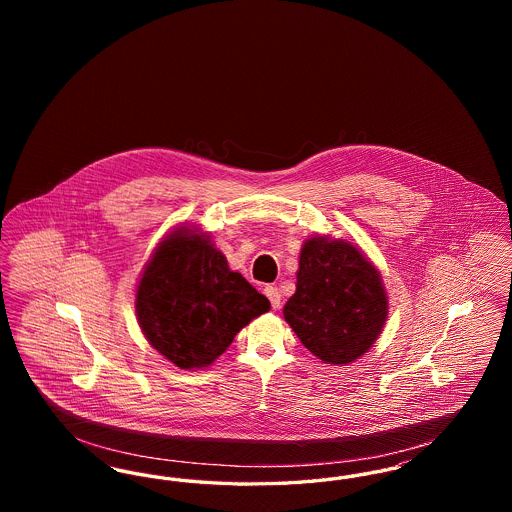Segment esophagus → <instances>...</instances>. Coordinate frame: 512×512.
Masks as SVG:
<instances>
[{"label": "esophagus", "instance_id": "obj_1", "mask_svg": "<svg viewBox=\"0 0 512 512\" xmlns=\"http://www.w3.org/2000/svg\"><path fill=\"white\" fill-rule=\"evenodd\" d=\"M265 295H267L272 309H280V305H282V293H280V290H278L276 286H267V288H265Z\"/></svg>", "mask_w": 512, "mask_h": 512}]
</instances>
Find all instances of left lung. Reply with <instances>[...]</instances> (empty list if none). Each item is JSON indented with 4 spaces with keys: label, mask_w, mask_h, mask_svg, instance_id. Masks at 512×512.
<instances>
[{
    "label": "left lung",
    "mask_w": 512,
    "mask_h": 512,
    "mask_svg": "<svg viewBox=\"0 0 512 512\" xmlns=\"http://www.w3.org/2000/svg\"><path fill=\"white\" fill-rule=\"evenodd\" d=\"M284 318L320 361L353 363L372 347L388 318L380 272L355 245L315 236L301 247Z\"/></svg>",
    "instance_id": "1"
}]
</instances>
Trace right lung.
<instances>
[{
    "label": "right lung",
    "instance_id": "add662e5",
    "mask_svg": "<svg viewBox=\"0 0 512 512\" xmlns=\"http://www.w3.org/2000/svg\"><path fill=\"white\" fill-rule=\"evenodd\" d=\"M270 309L197 230L178 228L155 249L136 290L147 341L180 368L209 366L236 334Z\"/></svg>",
    "mask_w": 512,
    "mask_h": 512
}]
</instances>
